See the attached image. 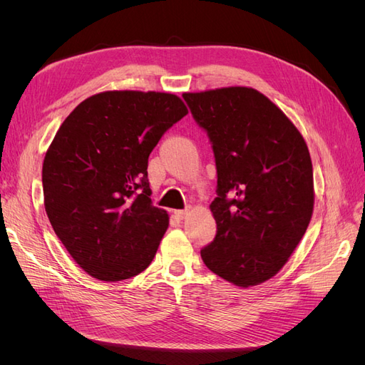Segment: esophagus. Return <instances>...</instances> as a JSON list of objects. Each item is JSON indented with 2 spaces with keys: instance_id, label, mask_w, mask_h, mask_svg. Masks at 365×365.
I'll use <instances>...</instances> for the list:
<instances>
[{
  "instance_id": "obj_1",
  "label": "esophagus",
  "mask_w": 365,
  "mask_h": 365,
  "mask_svg": "<svg viewBox=\"0 0 365 365\" xmlns=\"http://www.w3.org/2000/svg\"><path fill=\"white\" fill-rule=\"evenodd\" d=\"M187 213H189V210H176L175 217L176 219H184L187 216Z\"/></svg>"
}]
</instances>
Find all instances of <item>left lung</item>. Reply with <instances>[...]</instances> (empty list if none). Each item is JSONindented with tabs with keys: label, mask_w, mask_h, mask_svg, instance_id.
<instances>
[{
	"label": "left lung",
	"mask_w": 365,
	"mask_h": 365,
	"mask_svg": "<svg viewBox=\"0 0 365 365\" xmlns=\"http://www.w3.org/2000/svg\"><path fill=\"white\" fill-rule=\"evenodd\" d=\"M212 141L217 231L205 267L239 288L274 277L300 244L314 212V172L300 130L248 86L184 93Z\"/></svg>",
	"instance_id": "obj_1"
}]
</instances>
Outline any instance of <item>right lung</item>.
<instances>
[{
    "instance_id": "add662e5",
    "label": "right lung",
    "mask_w": 365,
    "mask_h": 365,
    "mask_svg": "<svg viewBox=\"0 0 365 365\" xmlns=\"http://www.w3.org/2000/svg\"><path fill=\"white\" fill-rule=\"evenodd\" d=\"M187 113L178 96L105 91L63 120L42 164L43 205L54 233L94 279L135 277L169 227L153 207L148 158Z\"/></svg>"
}]
</instances>
